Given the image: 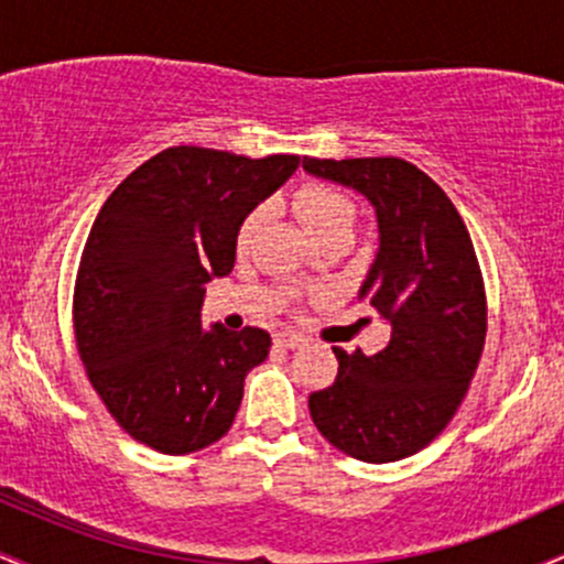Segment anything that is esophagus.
Listing matches in <instances>:
<instances>
[{"instance_id":"1","label":"esophagus","mask_w":564,"mask_h":564,"mask_svg":"<svg viewBox=\"0 0 564 564\" xmlns=\"http://www.w3.org/2000/svg\"><path fill=\"white\" fill-rule=\"evenodd\" d=\"M304 341H307V336H304V334H296V332H281V334H275V345L289 347V349L302 347Z\"/></svg>"}]
</instances>
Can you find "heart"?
<instances>
[{
  "mask_svg": "<svg viewBox=\"0 0 564 564\" xmlns=\"http://www.w3.org/2000/svg\"><path fill=\"white\" fill-rule=\"evenodd\" d=\"M294 206H296V215L302 217V223L307 225V230L313 232V236L326 238L328 232L334 230H341V228L352 230V223H355L352 200L332 185L310 183L300 187L294 196ZM264 212L268 209L260 204L241 219V225H238V232H236L238 249H246V246L251 243V238L257 236V230H260L264 219Z\"/></svg>",
  "mask_w": 564,
  "mask_h": 564,
  "instance_id": "1",
  "label": "heart"
}]
</instances>
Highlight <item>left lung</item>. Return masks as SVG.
Segmentation results:
<instances>
[{"label":"left lung","instance_id":"obj_1","mask_svg":"<svg viewBox=\"0 0 564 564\" xmlns=\"http://www.w3.org/2000/svg\"><path fill=\"white\" fill-rule=\"evenodd\" d=\"M302 166L377 209L379 254L360 300L392 326L371 358L334 347L339 371L310 394V416L347 456L398 462L426 448L467 398L488 334L480 262L456 206L411 161L304 156Z\"/></svg>","mask_w":564,"mask_h":564}]
</instances>
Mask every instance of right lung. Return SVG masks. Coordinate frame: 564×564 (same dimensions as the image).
<instances>
[{"label": "right lung", "mask_w": 564, "mask_h": 564, "mask_svg": "<svg viewBox=\"0 0 564 564\" xmlns=\"http://www.w3.org/2000/svg\"><path fill=\"white\" fill-rule=\"evenodd\" d=\"M296 166L289 153L174 145L102 204L76 273V349L116 424L148 448L183 456L228 435L273 341L254 326L204 332L200 302L232 270L241 219Z\"/></svg>", "instance_id": "obj_1"}]
</instances>
